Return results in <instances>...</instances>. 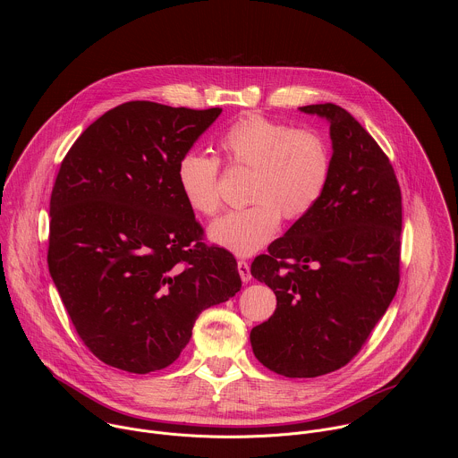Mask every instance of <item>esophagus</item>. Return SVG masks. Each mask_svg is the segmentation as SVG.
Instances as JSON below:
<instances>
[{"mask_svg":"<svg viewBox=\"0 0 458 458\" xmlns=\"http://www.w3.org/2000/svg\"><path fill=\"white\" fill-rule=\"evenodd\" d=\"M237 270H239V276H241V281H242V283H248V281H251L250 265L246 263V260H239V263H237Z\"/></svg>","mask_w":458,"mask_h":458,"instance_id":"esophagus-1","label":"esophagus"}]
</instances>
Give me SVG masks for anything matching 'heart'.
Masks as SVG:
<instances>
[{"mask_svg":"<svg viewBox=\"0 0 458 458\" xmlns=\"http://www.w3.org/2000/svg\"><path fill=\"white\" fill-rule=\"evenodd\" d=\"M232 168H250L242 210H232L208 228L212 242L235 255H251L288 221L308 216L322 199L332 175V148L315 128L248 114L232 123L217 140ZM219 161L198 150L184 152L175 165V181L184 203L199 216L221 208Z\"/></svg>","mask_w":458,"mask_h":458,"instance_id":"obj_1","label":"heart"}]
</instances>
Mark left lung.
Masks as SVG:
<instances>
[{
	"mask_svg": "<svg viewBox=\"0 0 458 458\" xmlns=\"http://www.w3.org/2000/svg\"><path fill=\"white\" fill-rule=\"evenodd\" d=\"M330 123L332 175L322 199L251 263L276 297L250 332L257 360L310 378L348 364L399 288L403 198L386 154L344 108H299Z\"/></svg>",
	"mask_w": 458,
	"mask_h": 458,
	"instance_id": "left-lung-1",
	"label": "left lung"
}]
</instances>
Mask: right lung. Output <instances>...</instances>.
<instances>
[{"label":"right lung","instance_id":"1","mask_svg":"<svg viewBox=\"0 0 458 458\" xmlns=\"http://www.w3.org/2000/svg\"><path fill=\"white\" fill-rule=\"evenodd\" d=\"M221 108L128 101L64 156L50 195L48 270L85 346L130 373L170 366L198 315L241 290L230 251L201 242L175 165Z\"/></svg>","mask_w":458,"mask_h":458}]
</instances>
